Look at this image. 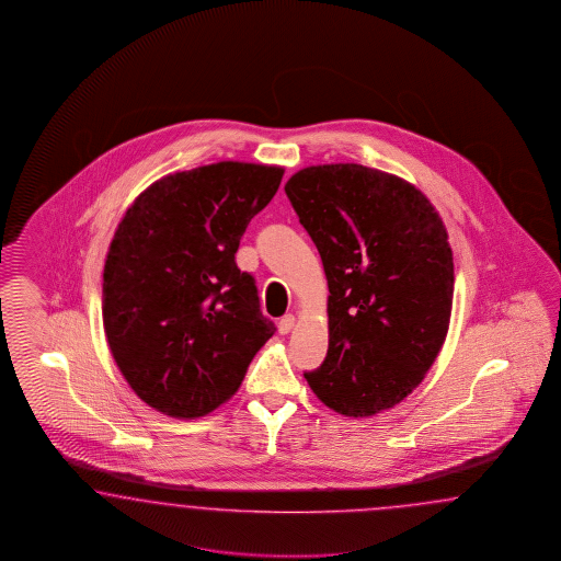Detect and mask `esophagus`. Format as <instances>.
Returning <instances> with one entry per match:
<instances>
[{"label": "esophagus", "instance_id": "obj_1", "mask_svg": "<svg viewBox=\"0 0 561 561\" xmlns=\"http://www.w3.org/2000/svg\"><path fill=\"white\" fill-rule=\"evenodd\" d=\"M294 324H296V317L294 314H286L279 324H277V329H279V333L282 335H288L289 331L294 329Z\"/></svg>", "mask_w": 561, "mask_h": 561}]
</instances>
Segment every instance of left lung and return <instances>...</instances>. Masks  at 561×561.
I'll return each instance as SVG.
<instances>
[{"label": "left lung", "mask_w": 561, "mask_h": 561, "mask_svg": "<svg viewBox=\"0 0 561 561\" xmlns=\"http://www.w3.org/2000/svg\"><path fill=\"white\" fill-rule=\"evenodd\" d=\"M286 195L329 286V350L305 374L310 389L347 417L394 408L448 333L455 263L440 214L405 179L362 164L298 170Z\"/></svg>", "instance_id": "8db88e82"}]
</instances>
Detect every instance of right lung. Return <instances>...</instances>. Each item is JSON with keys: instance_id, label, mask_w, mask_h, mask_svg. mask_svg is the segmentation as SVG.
Returning a JSON list of instances; mask_svg holds the SVG:
<instances>
[{"instance_id": "obj_1", "label": "right lung", "mask_w": 561, "mask_h": 561, "mask_svg": "<svg viewBox=\"0 0 561 561\" xmlns=\"http://www.w3.org/2000/svg\"><path fill=\"white\" fill-rule=\"evenodd\" d=\"M282 176V167L232 160L167 174L117 226L102 323L121 374L156 411L193 420L220 408L275 333L234 255Z\"/></svg>"}]
</instances>
